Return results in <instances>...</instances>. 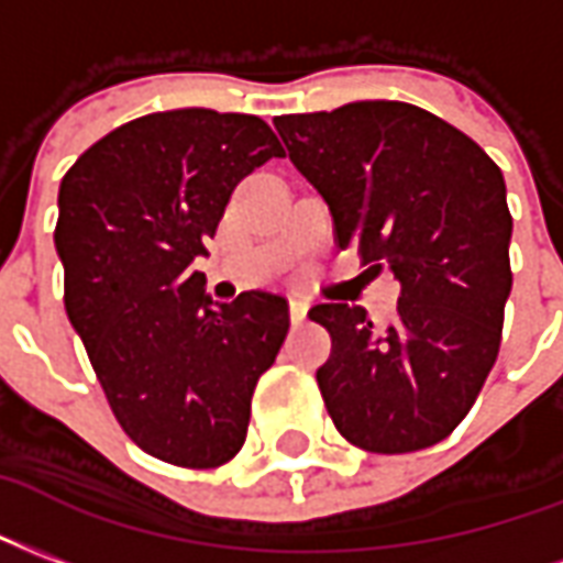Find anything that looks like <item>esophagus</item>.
<instances>
[{
  "label": "esophagus",
  "instance_id": "obj_1",
  "mask_svg": "<svg viewBox=\"0 0 563 563\" xmlns=\"http://www.w3.org/2000/svg\"><path fill=\"white\" fill-rule=\"evenodd\" d=\"M309 314V302L302 297H290V323H302Z\"/></svg>",
  "mask_w": 563,
  "mask_h": 563
}]
</instances>
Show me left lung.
Returning <instances> with one entry per match:
<instances>
[{
    "mask_svg": "<svg viewBox=\"0 0 563 563\" xmlns=\"http://www.w3.org/2000/svg\"><path fill=\"white\" fill-rule=\"evenodd\" d=\"M299 174L321 191L339 249L401 282L396 318L321 302L332 339L318 387L335 429L368 453H417L465 420L500 347L510 297L507 186L467 134L405 101L276 117Z\"/></svg>",
    "mask_w": 563,
    "mask_h": 563,
    "instance_id": "8db88e82",
    "label": "left lung"
}]
</instances>
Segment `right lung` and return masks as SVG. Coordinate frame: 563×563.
<instances>
[{
    "label": "right lung",
    "mask_w": 563,
    "mask_h": 563,
    "mask_svg": "<svg viewBox=\"0 0 563 563\" xmlns=\"http://www.w3.org/2000/svg\"><path fill=\"white\" fill-rule=\"evenodd\" d=\"M269 158L285 150L261 117L167 110L92 143L59 186L68 321L122 432L170 465L240 453L257 377L285 344V297L212 306L191 269L233 188Z\"/></svg>",
    "instance_id": "add662e5"
}]
</instances>
